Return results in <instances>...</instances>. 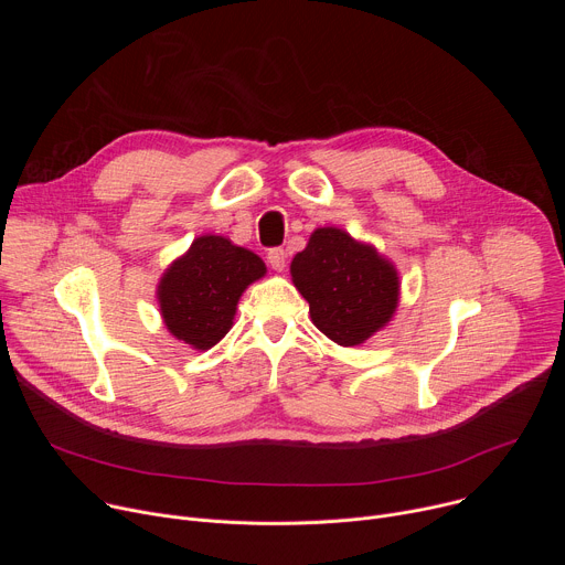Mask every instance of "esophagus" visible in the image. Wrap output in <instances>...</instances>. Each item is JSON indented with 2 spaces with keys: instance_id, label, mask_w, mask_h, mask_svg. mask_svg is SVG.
Masks as SVG:
<instances>
[{
  "instance_id": "1",
  "label": "esophagus",
  "mask_w": 565,
  "mask_h": 565,
  "mask_svg": "<svg viewBox=\"0 0 565 565\" xmlns=\"http://www.w3.org/2000/svg\"><path fill=\"white\" fill-rule=\"evenodd\" d=\"M268 264H270V268L273 270H277V273H281L284 268H286V250L284 248H273V250H268Z\"/></svg>"
}]
</instances>
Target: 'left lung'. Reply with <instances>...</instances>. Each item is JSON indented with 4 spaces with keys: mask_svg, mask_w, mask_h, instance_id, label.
Listing matches in <instances>:
<instances>
[{
    "mask_svg": "<svg viewBox=\"0 0 565 565\" xmlns=\"http://www.w3.org/2000/svg\"><path fill=\"white\" fill-rule=\"evenodd\" d=\"M290 273L310 306L312 324L342 347L369 340L397 306L395 268L338 227L315 230Z\"/></svg>",
    "mask_w": 565,
    "mask_h": 565,
    "instance_id": "8db88e82",
    "label": "left lung"
}]
</instances>
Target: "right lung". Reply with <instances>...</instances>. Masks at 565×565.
<instances>
[{
    "mask_svg": "<svg viewBox=\"0 0 565 565\" xmlns=\"http://www.w3.org/2000/svg\"><path fill=\"white\" fill-rule=\"evenodd\" d=\"M264 275L266 266L255 253L216 234L199 236L160 279L166 327L199 351L214 347L232 327L241 292Z\"/></svg>",
    "mask_w": 565,
    "mask_h": 565,
    "instance_id": "1",
    "label": "right lung"
}]
</instances>
